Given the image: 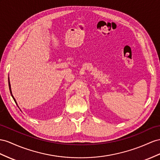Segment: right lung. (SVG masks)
Masks as SVG:
<instances>
[{
    "instance_id": "obj_1",
    "label": "right lung",
    "mask_w": 160,
    "mask_h": 160,
    "mask_svg": "<svg viewBox=\"0 0 160 160\" xmlns=\"http://www.w3.org/2000/svg\"><path fill=\"white\" fill-rule=\"evenodd\" d=\"M9 90H10V92H11V96H12V97H13V99H14L15 102L16 103V101H15V98L13 97V95H12V92H11V84H10V82H9Z\"/></svg>"
}]
</instances>
